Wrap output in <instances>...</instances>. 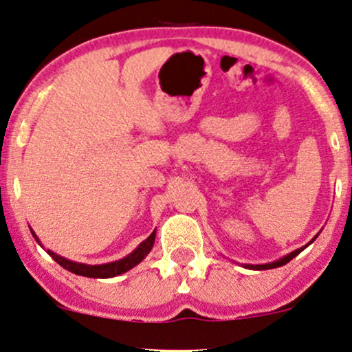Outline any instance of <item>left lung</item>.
<instances>
[{
	"label": "left lung",
	"mask_w": 352,
	"mask_h": 352,
	"mask_svg": "<svg viewBox=\"0 0 352 352\" xmlns=\"http://www.w3.org/2000/svg\"><path fill=\"white\" fill-rule=\"evenodd\" d=\"M307 245H308V244H307ZM307 245H305V248H307ZM305 248H300V249H297V251L290 252L289 256H285V257H283V259L277 261V262H272V264H262V265H245V267H248V269H256V270H264V269H275V267H280V265H285L287 262H290L292 259H294L295 256H298V254L302 252Z\"/></svg>",
	"instance_id": "1"
}]
</instances>
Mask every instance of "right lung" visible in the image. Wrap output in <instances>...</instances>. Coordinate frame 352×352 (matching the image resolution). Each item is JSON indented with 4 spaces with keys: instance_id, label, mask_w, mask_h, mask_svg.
Here are the masks:
<instances>
[{
    "instance_id": "obj_1",
    "label": "right lung",
    "mask_w": 352,
    "mask_h": 352,
    "mask_svg": "<svg viewBox=\"0 0 352 352\" xmlns=\"http://www.w3.org/2000/svg\"><path fill=\"white\" fill-rule=\"evenodd\" d=\"M34 238H36V234H34ZM154 239H155V231L152 232V234L146 241H144V243L139 244V248L135 249L133 254H129L128 257H124V259H121V261L111 262V264H103V265L77 264V262L63 259V257L57 256V254H54L50 251H49V254H50V257L57 262V264H60L63 269L70 270L72 274L83 275V277H91V278H109V277H116V275L128 272L129 269H133L134 265H138L139 262H141L144 257L151 252L152 245H154ZM36 241H37V238H36ZM37 243H39V241H37Z\"/></svg>"
}]
</instances>
